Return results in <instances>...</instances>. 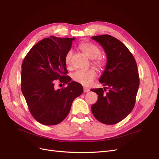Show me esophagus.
I'll return each instance as SVG.
<instances>
[{
  "mask_svg": "<svg viewBox=\"0 0 159 159\" xmlns=\"http://www.w3.org/2000/svg\"><path fill=\"white\" fill-rule=\"evenodd\" d=\"M89 89L88 88H86V87H84V91L85 93H88L89 91Z\"/></svg>",
  "mask_w": 159,
  "mask_h": 159,
  "instance_id": "34e87169",
  "label": "esophagus"
}]
</instances>
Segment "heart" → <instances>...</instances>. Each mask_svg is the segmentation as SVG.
Returning a JSON list of instances; mask_svg holds the SVG:
<instances>
[{
	"label": "heart",
	"instance_id": "obj_1",
	"mask_svg": "<svg viewBox=\"0 0 159 159\" xmlns=\"http://www.w3.org/2000/svg\"><path fill=\"white\" fill-rule=\"evenodd\" d=\"M79 48L84 54L88 56L90 59H95L100 56L101 50L99 48L89 42H81L79 44ZM73 55L72 50H69L65 56V63L69 66L71 64V57ZM93 64L99 69L103 68L105 66L104 61L101 58H97L93 61ZM73 79L76 82H78L84 86H88L97 77V73L93 69L88 70H80L75 71L73 74Z\"/></svg>",
	"mask_w": 159,
	"mask_h": 159
}]
</instances>
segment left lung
<instances>
[{
  "instance_id": "8db88e82",
  "label": "left lung",
  "mask_w": 159,
  "mask_h": 159,
  "mask_svg": "<svg viewBox=\"0 0 159 159\" xmlns=\"http://www.w3.org/2000/svg\"><path fill=\"white\" fill-rule=\"evenodd\" d=\"M103 47L107 64L99 81L103 88L92 89L98 99L91 105L94 117L101 123L114 125L131 112L139 86L136 61L126 46L108 34L91 37ZM109 91L106 92V89Z\"/></svg>"
}]
</instances>
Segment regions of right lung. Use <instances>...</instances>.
<instances>
[{"mask_svg": "<svg viewBox=\"0 0 159 159\" xmlns=\"http://www.w3.org/2000/svg\"><path fill=\"white\" fill-rule=\"evenodd\" d=\"M75 38H44L28 52L22 64L21 89L33 117L44 125H55L68 115L83 87L71 81L65 63ZM68 85L56 90L54 80Z\"/></svg>", "mask_w": 159, "mask_h": 159, "instance_id": "right-lung-1", "label": "right lung"}]
</instances>
